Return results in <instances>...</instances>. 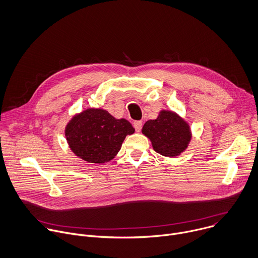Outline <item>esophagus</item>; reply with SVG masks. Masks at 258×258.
<instances>
[{
    "instance_id": "esophagus-1",
    "label": "esophagus",
    "mask_w": 258,
    "mask_h": 258,
    "mask_svg": "<svg viewBox=\"0 0 258 258\" xmlns=\"http://www.w3.org/2000/svg\"><path fill=\"white\" fill-rule=\"evenodd\" d=\"M133 126H134V128H135V130H136L137 132H140V130H141V128H142V122H141V121H134Z\"/></svg>"
}]
</instances>
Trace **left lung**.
Masks as SVG:
<instances>
[{
	"label": "left lung",
	"mask_w": 258,
	"mask_h": 258,
	"mask_svg": "<svg viewBox=\"0 0 258 258\" xmlns=\"http://www.w3.org/2000/svg\"><path fill=\"white\" fill-rule=\"evenodd\" d=\"M142 133L150 139L153 149L165 157L179 156L191 139L188 124L170 111H162L158 119L147 121Z\"/></svg>",
	"instance_id": "obj_1"
}]
</instances>
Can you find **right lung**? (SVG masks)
Instances as JSON below:
<instances>
[{"label": "right lung", "instance_id": "1", "mask_svg": "<svg viewBox=\"0 0 258 258\" xmlns=\"http://www.w3.org/2000/svg\"><path fill=\"white\" fill-rule=\"evenodd\" d=\"M134 128L125 119H115L107 111L88 109L66 126L65 135L72 151L82 160L104 164L115 158L126 135Z\"/></svg>", "mask_w": 258, "mask_h": 258}]
</instances>
